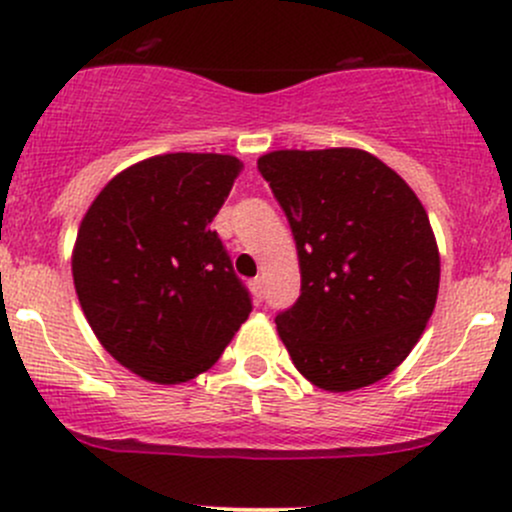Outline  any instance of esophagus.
<instances>
[{"label":"esophagus","instance_id":"obj_1","mask_svg":"<svg viewBox=\"0 0 512 512\" xmlns=\"http://www.w3.org/2000/svg\"><path fill=\"white\" fill-rule=\"evenodd\" d=\"M250 291H252V296H255L257 301H262V296H265V289H262V279H260V277L252 279V282H250Z\"/></svg>","mask_w":512,"mask_h":512}]
</instances>
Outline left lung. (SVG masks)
<instances>
[{
	"label": "left lung",
	"mask_w": 512,
	"mask_h": 512,
	"mask_svg": "<svg viewBox=\"0 0 512 512\" xmlns=\"http://www.w3.org/2000/svg\"><path fill=\"white\" fill-rule=\"evenodd\" d=\"M257 170L299 252L301 296L274 318L291 362L323 391L376 384L435 311L440 252L428 211L367 150H274Z\"/></svg>",
	"instance_id": "left-lung-1"
}]
</instances>
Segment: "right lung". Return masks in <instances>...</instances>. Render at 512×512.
<instances>
[{
	"label": "right lung",
	"instance_id": "right-lung-1",
	"mask_svg": "<svg viewBox=\"0 0 512 512\" xmlns=\"http://www.w3.org/2000/svg\"><path fill=\"white\" fill-rule=\"evenodd\" d=\"M218 153H167L116 174L84 213L72 279L116 362L184 384L223 355L252 311L211 221L240 174Z\"/></svg>",
	"mask_w": 512,
	"mask_h": 512
}]
</instances>
